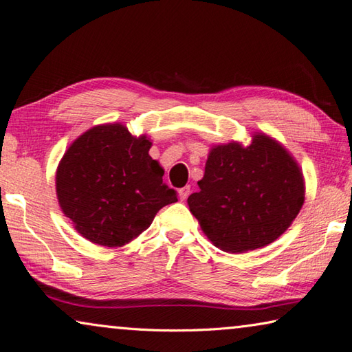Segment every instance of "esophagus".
Masks as SVG:
<instances>
[{
    "instance_id": "1",
    "label": "esophagus",
    "mask_w": 352,
    "mask_h": 352,
    "mask_svg": "<svg viewBox=\"0 0 352 352\" xmlns=\"http://www.w3.org/2000/svg\"><path fill=\"white\" fill-rule=\"evenodd\" d=\"M190 195V186H184L180 190H178V197H180L182 201L188 199V197Z\"/></svg>"
}]
</instances>
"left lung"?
Returning a JSON list of instances; mask_svg holds the SVG:
<instances>
[{
	"label": "left lung",
	"instance_id": "8db88e82",
	"mask_svg": "<svg viewBox=\"0 0 352 352\" xmlns=\"http://www.w3.org/2000/svg\"><path fill=\"white\" fill-rule=\"evenodd\" d=\"M199 190L188 198L192 214L212 243L246 252L276 241L304 204V177L278 142L257 133L210 149Z\"/></svg>",
	"mask_w": 352,
	"mask_h": 352
}]
</instances>
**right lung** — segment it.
Returning a JSON list of instances; mask_svg holds the SVG:
<instances>
[{"label": "right lung", "instance_id": "obj_1", "mask_svg": "<svg viewBox=\"0 0 352 352\" xmlns=\"http://www.w3.org/2000/svg\"><path fill=\"white\" fill-rule=\"evenodd\" d=\"M146 136L122 124L81 134L56 172L58 204L78 233L101 246H122L145 231L162 207L177 201L163 183L164 170L148 154Z\"/></svg>", "mask_w": 352, "mask_h": 352}]
</instances>
